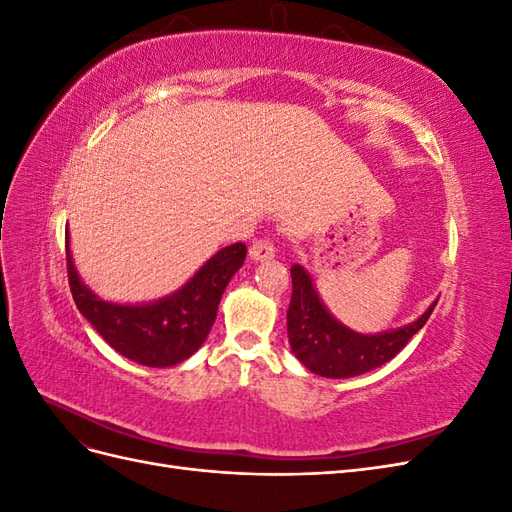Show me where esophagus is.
Here are the masks:
<instances>
[{"label": "esophagus", "mask_w": 512, "mask_h": 512, "mask_svg": "<svg viewBox=\"0 0 512 512\" xmlns=\"http://www.w3.org/2000/svg\"><path fill=\"white\" fill-rule=\"evenodd\" d=\"M275 256V245L269 239H256L250 245V258L254 262L258 260H271Z\"/></svg>", "instance_id": "1"}]
</instances>
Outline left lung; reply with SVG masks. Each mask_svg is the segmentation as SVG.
Segmentation results:
<instances>
[{"label":"left lung","mask_w":512,"mask_h":512,"mask_svg":"<svg viewBox=\"0 0 512 512\" xmlns=\"http://www.w3.org/2000/svg\"><path fill=\"white\" fill-rule=\"evenodd\" d=\"M292 297L286 314L288 342L294 356L322 378H352L365 371L389 363L404 348L412 335L425 327L433 307L414 322L393 331L376 335L356 333L342 322H337L320 301L312 277L301 267L292 265Z\"/></svg>","instance_id":"1"}]
</instances>
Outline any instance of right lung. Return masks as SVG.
Instances as JSON below:
<instances>
[{
	"instance_id": "1",
	"label": "right lung",
	"mask_w": 512,
	"mask_h": 512,
	"mask_svg": "<svg viewBox=\"0 0 512 512\" xmlns=\"http://www.w3.org/2000/svg\"><path fill=\"white\" fill-rule=\"evenodd\" d=\"M247 254L245 243L222 247L200 267L190 282L164 299L121 305L100 299L74 269L70 237L66 235V262L72 299L104 342L126 359L147 367L177 365L205 344L218 316L222 294Z\"/></svg>"
}]
</instances>
